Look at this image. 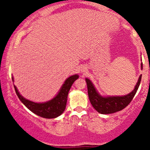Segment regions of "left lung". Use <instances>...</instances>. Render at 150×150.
I'll return each mask as SVG.
<instances>
[{
	"label": "left lung",
	"mask_w": 150,
	"mask_h": 150,
	"mask_svg": "<svg viewBox=\"0 0 150 150\" xmlns=\"http://www.w3.org/2000/svg\"><path fill=\"white\" fill-rule=\"evenodd\" d=\"M141 66L142 68V63ZM141 77H142V75H140L139 77L138 82L135 85V89L130 94L123 97H103L99 95L96 91L94 85H92V82L89 79L86 78L85 80L87 82L89 101L93 107L95 108L98 112L102 114H108V113H113L121 111L131 102L140 86Z\"/></svg>",
	"instance_id": "obj_1"
}]
</instances>
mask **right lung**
Masks as SVG:
<instances>
[{"instance_id":"1","label":"right lung","mask_w":150,"mask_h":150,"mask_svg":"<svg viewBox=\"0 0 150 150\" xmlns=\"http://www.w3.org/2000/svg\"><path fill=\"white\" fill-rule=\"evenodd\" d=\"M77 75H73L68 77L65 81L64 84L62 86L61 90L56 95V97L51 99V101L46 103H35L33 101L27 100L22 97L18 92L17 87L14 85L15 92L20 101L25 104L27 108L32 111L37 116L45 118H54L59 116L63 113L66 106L68 94L70 87L73 82L78 78Z\"/></svg>"}]
</instances>
